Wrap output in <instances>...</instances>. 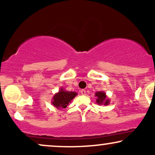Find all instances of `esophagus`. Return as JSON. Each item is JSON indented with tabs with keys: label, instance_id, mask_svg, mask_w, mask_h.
Wrapping results in <instances>:
<instances>
[{
	"label": "esophagus",
	"instance_id": "esophagus-1",
	"mask_svg": "<svg viewBox=\"0 0 155 155\" xmlns=\"http://www.w3.org/2000/svg\"><path fill=\"white\" fill-rule=\"evenodd\" d=\"M80 92H81V95H85V94H86V91H85V90H81V91H80Z\"/></svg>",
	"mask_w": 155,
	"mask_h": 155
}]
</instances>
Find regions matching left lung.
Here are the masks:
<instances>
[{
    "instance_id": "1",
    "label": "left lung",
    "mask_w": 155,
    "mask_h": 155,
    "mask_svg": "<svg viewBox=\"0 0 155 155\" xmlns=\"http://www.w3.org/2000/svg\"><path fill=\"white\" fill-rule=\"evenodd\" d=\"M96 103L98 105H108L110 103V99L106 95V93L104 91H99L95 92Z\"/></svg>"
}]
</instances>
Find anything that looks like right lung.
Segmentation results:
<instances>
[{"instance_id":"add662e5","label":"right lung","mask_w":155,"mask_h":155,"mask_svg":"<svg viewBox=\"0 0 155 155\" xmlns=\"http://www.w3.org/2000/svg\"><path fill=\"white\" fill-rule=\"evenodd\" d=\"M76 95H77V92L66 91L63 87H61L59 92L55 93L53 96L51 103L58 109H63V108H66L69 103Z\"/></svg>"}]
</instances>
